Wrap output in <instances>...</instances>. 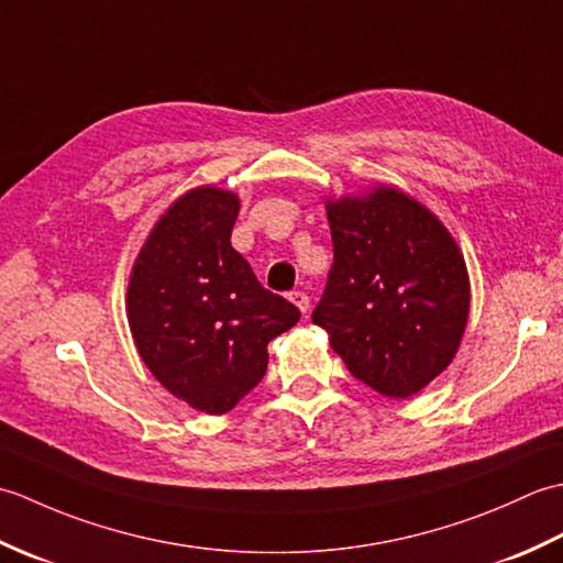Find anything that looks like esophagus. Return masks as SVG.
I'll list each match as a JSON object with an SVG mask.
<instances>
[{"label":"esophagus","mask_w":563,"mask_h":563,"mask_svg":"<svg viewBox=\"0 0 563 563\" xmlns=\"http://www.w3.org/2000/svg\"><path fill=\"white\" fill-rule=\"evenodd\" d=\"M288 297H290V302H292V305L300 307V312H302V314L307 312V309H309V297H307V292H302V290H292Z\"/></svg>","instance_id":"obj_1"}]
</instances>
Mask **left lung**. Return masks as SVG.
I'll return each instance as SVG.
<instances>
[{"label": "left lung", "mask_w": 563, "mask_h": 563, "mask_svg": "<svg viewBox=\"0 0 563 563\" xmlns=\"http://www.w3.org/2000/svg\"><path fill=\"white\" fill-rule=\"evenodd\" d=\"M333 266L312 312L363 385L406 399L457 353L470 278L457 244L397 188L327 206Z\"/></svg>", "instance_id": "left-lung-1"}]
</instances>
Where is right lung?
I'll list each match as a JSON object with an SVG mask.
<instances>
[{"label": "right lung", "instance_id": "obj_1", "mask_svg": "<svg viewBox=\"0 0 563 563\" xmlns=\"http://www.w3.org/2000/svg\"><path fill=\"white\" fill-rule=\"evenodd\" d=\"M239 200L188 190L154 224L128 288V321L140 357L174 397L227 413L266 375L268 343L300 309L263 288L232 249Z\"/></svg>", "mask_w": 563, "mask_h": 563}]
</instances>
